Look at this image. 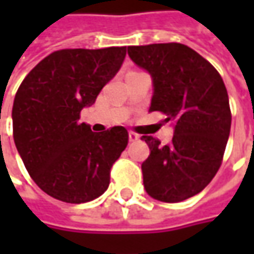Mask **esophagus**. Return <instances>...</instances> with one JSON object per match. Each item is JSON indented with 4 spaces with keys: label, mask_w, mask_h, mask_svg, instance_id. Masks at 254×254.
I'll return each instance as SVG.
<instances>
[{
    "label": "esophagus",
    "mask_w": 254,
    "mask_h": 254,
    "mask_svg": "<svg viewBox=\"0 0 254 254\" xmlns=\"http://www.w3.org/2000/svg\"><path fill=\"white\" fill-rule=\"evenodd\" d=\"M128 140H130V141H137V140H140V135L135 134V132L130 131L128 132Z\"/></svg>",
    "instance_id": "34e87169"
}]
</instances>
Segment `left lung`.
Wrapping results in <instances>:
<instances>
[{"instance_id":"obj_1","label":"left lung","mask_w":254,"mask_h":254,"mask_svg":"<svg viewBox=\"0 0 254 254\" xmlns=\"http://www.w3.org/2000/svg\"><path fill=\"white\" fill-rule=\"evenodd\" d=\"M128 56L151 76L150 112L171 122L168 145L142 135L150 155L142 162L147 193L161 202H181L199 193L219 170L229 138V97L212 64L182 44L128 46Z\"/></svg>"}]
</instances>
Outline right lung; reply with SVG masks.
Masks as SVG:
<instances>
[{"label": "right lung", "mask_w": 254, "mask_h": 254, "mask_svg": "<svg viewBox=\"0 0 254 254\" xmlns=\"http://www.w3.org/2000/svg\"><path fill=\"white\" fill-rule=\"evenodd\" d=\"M126 52V46L56 51L35 66L15 94V147L35 184L55 199L84 203L109 188L128 132L122 126L93 132L79 119L120 70Z\"/></svg>", "instance_id": "obj_1"}]
</instances>
